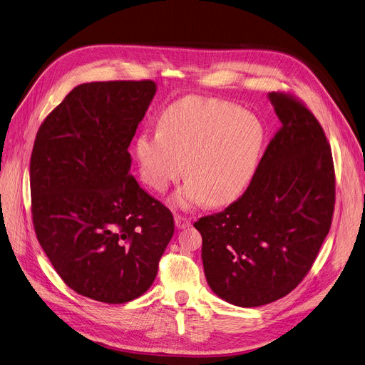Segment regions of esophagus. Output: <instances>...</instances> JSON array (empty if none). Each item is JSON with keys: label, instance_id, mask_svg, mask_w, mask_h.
I'll return each instance as SVG.
<instances>
[{"label": "esophagus", "instance_id": "obj_1", "mask_svg": "<svg viewBox=\"0 0 365 365\" xmlns=\"http://www.w3.org/2000/svg\"><path fill=\"white\" fill-rule=\"evenodd\" d=\"M175 225H176L178 229H186V227L190 226V220H187V218L183 217V215H176L175 217Z\"/></svg>", "mask_w": 365, "mask_h": 365}]
</instances>
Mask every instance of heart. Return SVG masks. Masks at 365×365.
<instances>
[{"instance_id": "1", "label": "heart", "mask_w": 365, "mask_h": 365, "mask_svg": "<svg viewBox=\"0 0 365 365\" xmlns=\"http://www.w3.org/2000/svg\"><path fill=\"white\" fill-rule=\"evenodd\" d=\"M264 142L265 128L257 115L229 101L187 96L163 111L158 130L139 133L135 154L142 180L157 192L183 175L187 160V182L172 202L218 207L248 187Z\"/></svg>"}]
</instances>
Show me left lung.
<instances>
[{"label":"left lung","instance_id":"obj_1","mask_svg":"<svg viewBox=\"0 0 365 365\" xmlns=\"http://www.w3.org/2000/svg\"><path fill=\"white\" fill-rule=\"evenodd\" d=\"M282 128L237 201L195 222L212 292L244 308L274 302L301 283L326 239L334 208L331 150L314 114L270 92Z\"/></svg>","mask_w":365,"mask_h":365}]
</instances>
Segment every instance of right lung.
Returning <instances> with one entry per match:
<instances>
[{"label":"right lung","mask_w":365,"mask_h":365,"mask_svg":"<svg viewBox=\"0 0 365 365\" xmlns=\"http://www.w3.org/2000/svg\"><path fill=\"white\" fill-rule=\"evenodd\" d=\"M155 92L153 81L82 83L48 114L34 143L39 244L68 287L100 302L147 292L175 233L170 210L130 175L128 148Z\"/></svg>","instance_id":"add662e5"}]
</instances>
